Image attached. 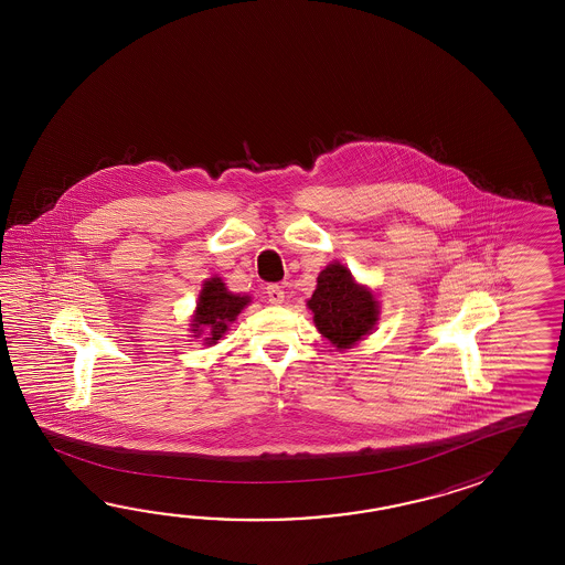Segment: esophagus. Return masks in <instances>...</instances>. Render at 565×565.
I'll list each match as a JSON object with an SVG mask.
<instances>
[{
	"label": "esophagus",
	"instance_id": "34e87169",
	"mask_svg": "<svg viewBox=\"0 0 565 565\" xmlns=\"http://www.w3.org/2000/svg\"><path fill=\"white\" fill-rule=\"evenodd\" d=\"M266 297H268L273 305H280L285 300V290H282V287H278V285H268L266 287Z\"/></svg>",
	"mask_w": 565,
	"mask_h": 565
}]
</instances>
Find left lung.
Returning a JSON list of instances; mask_svg holds the SVG:
<instances>
[{
	"label": "left lung",
	"mask_w": 565,
	"mask_h": 565,
	"mask_svg": "<svg viewBox=\"0 0 565 565\" xmlns=\"http://www.w3.org/2000/svg\"><path fill=\"white\" fill-rule=\"evenodd\" d=\"M307 305L317 329L339 349H349L367 335L380 312L372 292L355 285L351 273L339 263L327 266L319 275Z\"/></svg>",
	"instance_id": "8db88e82"
}]
</instances>
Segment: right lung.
<instances>
[{
    "label": "right lung",
    "mask_w": 565,
    "mask_h": 565,
    "mask_svg": "<svg viewBox=\"0 0 565 565\" xmlns=\"http://www.w3.org/2000/svg\"><path fill=\"white\" fill-rule=\"evenodd\" d=\"M246 302L248 297L232 295L220 278L207 280L202 288L198 311L193 317V331L200 335L205 329L207 345L216 343L228 329V323H232L238 317V312L246 307Z\"/></svg>",
    "instance_id": "obj_1"
}]
</instances>
